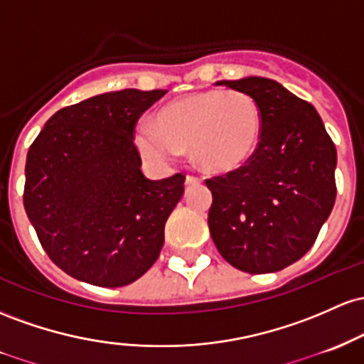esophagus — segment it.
<instances>
[{
	"mask_svg": "<svg viewBox=\"0 0 364 364\" xmlns=\"http://www.w3.org/2000/svg\"><path fill=\"white\" fill-rule=\"evenodd\" d=\"M186 183H187V186H196V183H201V178L194 177V175H187Z\"/></svg>",
	"mask_w": 364,
	"mask_h": 364,
	"instance_id": "34e87169",
	"label": "esophagus"
}]
</instances>
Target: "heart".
I'll return each mask as SVG.
<instances>
[{
	"label": "heart",
	"instance_id": "1",
	"mask_svg": "<svg viewBox=\"0 0 364 364\" xmlns=\"http://www.w3.org/2000/svg\"><path fill=\"white\" fill-rule=\"evenodd\" d=\"M263 132L259 105L249 94L208 89L170 101L156 122L139 120L134 142L149 161L166 165L189 148L194 163L211 173L242 166Z\"/></svg>",
	"mask_w": 364,
	"mask_h": 364
}]
</instances>
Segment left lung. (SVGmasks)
Here are the masks:
<instances>
[{"label": "left lung", "mask_w": 364, "mask_h": 364, "mask_svg": "<svg viewBox=\"0 0 364 364\" xmlns=\"http://www.w3.org/2000/svg\"><path fill=\"white\" fill-rule=\"evenodd\" d=\"M252 96L263 115L258 149L208 178L211 239L237 270L272 273L311 249L336 203L337 151L313 105L264 77L218 80Z\"/></svg>", "instance_id": "8db88e82"}]
</instances>
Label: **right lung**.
Wrapping results in <instances>:
<instances>
[{
  "label": "right lung",
  "mask_w": 364,
  "mask_h": 364,
  "mask_svg": "<svg viewBox=\"0 0 364 364\" xmlns=\"http://www.w3.org/2000/svg\"><path fill=\"white\" fill-rule=\"evenodd\" d=\"M165 94L124 89L65 106L28 148L23 206L41 246L73 279L124 287L160 256L186 177L146 178L134 127Z\"/></svg>",
  "instance_id": "add662e5"
}]
</instances>
